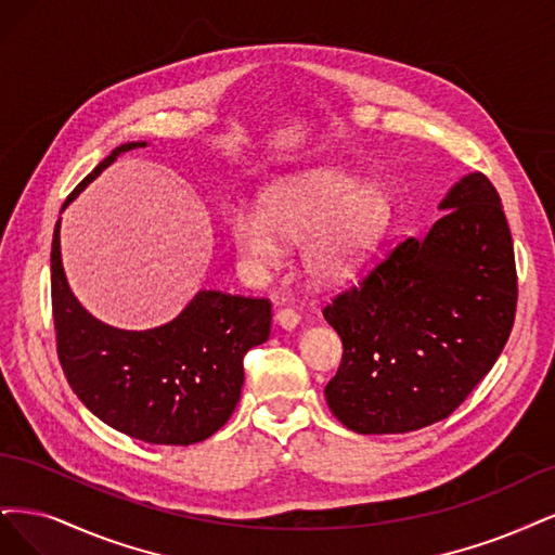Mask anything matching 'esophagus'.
Segmentation results:
<instances>
[{"instance_id": "1", "label": "esophagus", "mask_w": 555, "mask_h": 555, "mask_svg": "<svg viewBox=\"0 0 555 555\" xmlns=\"http://www.w3.org/2000/svg\"><path fill=\"white\" fill-rule=\"evenodd\" d=\"M299 313L293 311V309H281L276 311L274 315V323L281 327V330H295L299 325Z\"/></svg>"}]
</instances>
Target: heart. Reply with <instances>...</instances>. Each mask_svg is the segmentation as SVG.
I'll return each mask as SVG.
<instances>
[{"label": "heart", "instance_id": "1", "mask_svg": "<svg viewBox=\"0 0 555 555\" xmlns=\"http://www.w3.org/2000/svg\"><path fill=\"white\" fill-rule=\"evenodd\" d=\"M389 195L332 168L304 170L264 189L260 209L235 207L225 219L248 272L281 264L285 244H301V264L318 283L348 279L389 223Z\"/></svg>", "mask_w": 555, "mask_h": 555}]
</instances>
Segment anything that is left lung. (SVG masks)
<instances>
[{"label": "left lung", "mask_w": 555, "mask_h": 555, "mask_svg": "<svg viewBox=\"0 0 555 555\" xmlns=\"http://www.w3.org/2000/svg\"><path fill=\"white\" fill-rule=\"evenodd\" d=\"M426 237L401 242L323 315L344 341L325 387L350 431L405 434L452 415L503 352L516 267L500 195L481 172L447 191Z\"/></svg>", "instance_id": "obj_1"}]
</instances>
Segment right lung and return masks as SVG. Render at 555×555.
I'll list each match as a JSON object with an SVG mask.
<instances>
[{
    "label": "right lung",
    "mask_w": 555,
    "mask_h": 555,
    "mask_svg": "<svg viewBox=\"0 0 555 555\" xmlns=\"http://www.w3.org/2000/svg\"><path fill=\"white\" fill-rule=\"evenodd\" d=\"M147 142H124L68 195L62 211L113 160ZM60 223L52 235V318L70 389L87 410L150 444H193L217 434L244 385V354L267 341V299L201 291L170 323L152 330L105 325L76 299L62 264Z\"/></svg>",
    "instance_id": "1"
}]
</instances>
